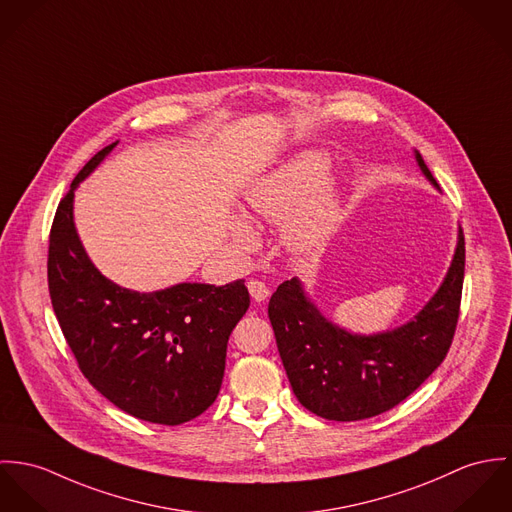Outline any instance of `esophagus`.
Returning a JSON list of instances; mask_svg holds the SVG:
<instances>
[{"label": "esophagus", "instance_id": "1", "mask_svg": "<svg viewBox=\"0 0 512 512\" xmlns=\"http://www.w3.org/2000/svg\"><path fill=\"white\" fill-rule=\"evenodd\" d=\"M247 288H249V294H251V298L255 302H265L269 298V294H271L267 284L261 283V281H249Z\"/></svg>", "mask_w": 512, "mask_h": 512}]
</instances>
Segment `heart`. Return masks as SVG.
<instances>
[{"instance_id":"heart-1","label":"heart","mask_w":512,"mask_h":512,"mask_svg":"<svg viewBox=\"0 0 512 512\" xmlns=\"http://www.w3.org/2000/svg\"><path fill=\"white\" fill-rule=\"evenodd\" d=\"M330 174V155L306 149L257 176L243 198L251 214L283 224V243L290 253L312 255L328 243L340 220V190L328 184ZM231 237L243 249L257 245L255 229L241 216L231 222Z\"/></svg>"}]
</instances>
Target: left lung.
Returning <instances> with one entry per match:
<instances>
[{
    "mask_svg": "<svg viewBox=\"0 0 512 512\" xmlns=\"http://www.w3.org/2000/svg\"><path fill=\"white\" fill-rule=\"evenodd\" d=\"M414 159L426 180L440 186L424 159ZM465 269L463 231L444 281L408 322L359 334L324 316L298 277L284 281L269 302L284 371L298 402L310 412L351 422L391 410L412 395L444 361L459 316Z\"/></svg>",
    "mask_w": 512,
    "mask_h": 512,
    "instance_id": "left-lung-1",
    "label": "left lung"
}]
</instances>
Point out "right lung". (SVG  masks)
Instances as JSON below:
<instances>
[{
    "label": "right lung",
    "mask_w": 512,
    "mask_h": 512,
    "mask_svg": "<svg viewBox=\"0 0 512 512\" xmlns=\"http://www.w3.org/2000/svg\"><path fill=\"white\" fill-rule=\"evenodd\" d=\"M117 143L86 163L58 204L49 243L53 310L98 393L139 420L176 426L218 397L229 336L249 308V292L243 281L139 292L98 271L76 231L74 192Z\"/></svg>",
    "instance_id": "1"
}]
</instances>
